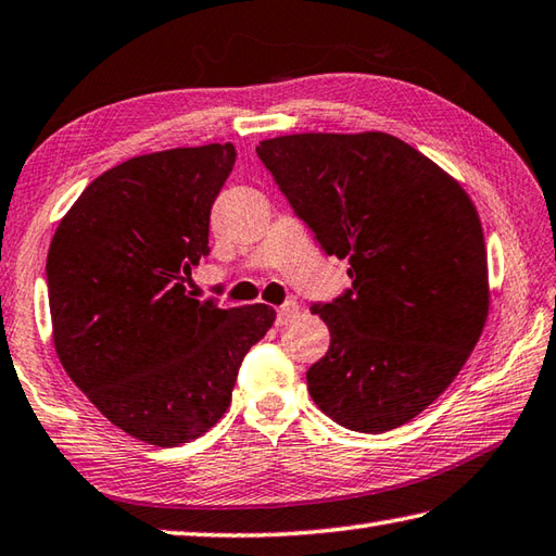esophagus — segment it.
Returning a JSON list of instances; mask_svg holds the SVG:
<instances>
[{
	"label": "esophagus",
	"instance_id": "34e87169",
	"mask_svg": "<svg viewBox=\"0 0 556 556\" xmlns=\"http://www.w3.org/2000/svg\"><path fill=\"white\" fill-rule=\"evenodd\" d=\"M300 314V305L295 300H288L286 305L278 307V324H288L292 317H298Z\"/></svg>",
	"mask_w": 556,
	"mask_h": 556
}]
</instances>
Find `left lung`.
Segmentation results:
<instances>
[{
	"mask_svg": "<svg viewBox=\"0 0 556 556\" xmlns=\"http://www.w3.org/2000/svg\"><path fill=\"white\" fill-rule=\"evenodd\" d=\"M258 160L353 288L312 305L331 331L307 370L324 414L361 433L404 426L441 396L484 331L489 264L472 198L387 132H298Z\"/></svg>",
	"mask_w": 556,
	"mask_h": 556,
	"instance_id": "1",
	"label": "left lung"
}]
</instances>
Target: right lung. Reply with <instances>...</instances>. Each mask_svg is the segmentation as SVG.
Instances as JSON below:
<instances>
[{
	"instance_id": "obj_1",
	"label": "right lung",
	"mask_w": 556,
	"mask_h": 556,
	"mask_svg": "<svg viewBox=\"0 0 556 556\" xmlns=\"http://www.w3.org/2000/svg\"><path fill=\"white\" fill-rule=\"evenodd\" d=\"M235 160L232 142L132 156L84 188L48 249L62 368L142 443L174 447L211 431L276 319L268 305L223 309L184 286L211 254V207Z\"/></svg>"
}]
</instances>
